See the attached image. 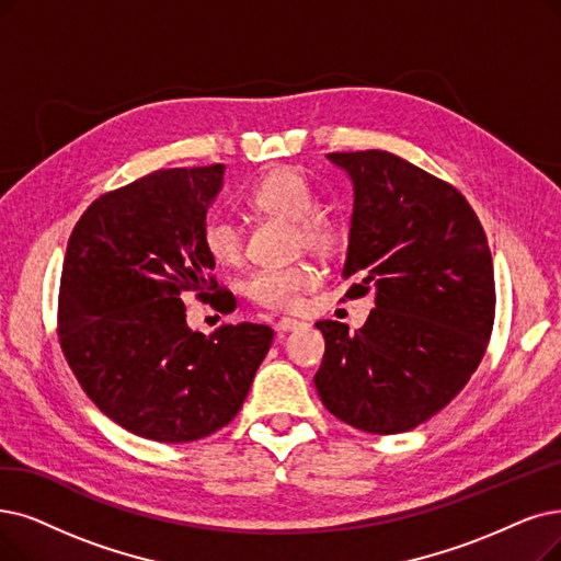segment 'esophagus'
I'll use <instances>...</instances> for the list:
<instances>
[{"label": "esophagus", "instance_id": "esophagus-1", "mask_svg": "<svg viewBox=\"0 0 561 561\" xmlns=\"http://www.w3.org/2000/svg\"><path fill=\"white\" fill-rule=\"evenodd\" d=\"M299 327H304V322H299V320H295V318H280V320L276 322V331H278V333L295 331V329H299Z\"/></svg>", "mask_w": 561, "mask_h": 561}]
</instances>
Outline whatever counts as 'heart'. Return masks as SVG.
I'll return each instance as SVG.
<instances>
[{
  "instance_id": "b5f03b06",
  "label": "heart",
  "mask_w": 561,
  "mask_h": 561,
  "mask_svg": "<svg viewBox=\"0 0 561 561\" xmlns=\"http://www.w3.org/2000/svg\"><path fill=\"white\" fill-rule=\"evenodd\" d=\"M249 203L268 216L295 222V245L318 255L341 249L345 228L341 220L320 211V195L308 179L293 168H276L253 186ZM205 249L218 264H239L243 260V230L228 216H211L203 230ZM320 285V272L308 262L289 266L257 268L245 280V295L272 310H295L304 295Z\"/></svg>"
}]
</instances>
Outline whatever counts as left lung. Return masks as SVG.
I'll use <instances>...</instances> for the list:
<instances>
[{"label": "left lung", "instance_id": "1", "mask_svg": "<svg viewBox=\"0 0 561 561\" xmlns=\"http://www.w3.org/2000/svg\"><path fill=\"white\" fill-rule=\"evenodd\" d=\"M354 211L343 276L347 299L375 295L366 324L322 320L316 387L352 428L396 435L462 391L495 322V274L481 222L451 184L396 153L341 151Z\"/></svg>", "mask_w": 561, "mask_h": 561}]
</instances>
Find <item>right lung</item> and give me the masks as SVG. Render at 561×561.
Segmentation results:
<instances>
[{
    "label": "right lung",
    "mask_w": 561,
    "mask_h": 561,
    "mask_svg": "<svg viewBox=\"0 0 561 561\" xmlns=\"http://www.w3.org/2000/svg\"><path fill=\"white\" fill-rule=\"evenodd\" d=\"M226 165L156 170L101 195L61 268L59 345L82 391L128 433L182 444L228 425L274 341L266 324H186L182 293L230 310L211 276L207 209Z\"/></svg>",
    "instance_id": "obj_1"
}]
</instances>
